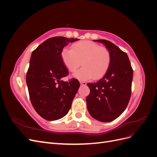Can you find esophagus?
<instances>
[{"instance_id": "1", "label": "esophagus", "mask_w": 157, "mask_h": 157, "mask_svg": "<svg viewBox=\"0 0 157 157\" xmlns=\"http://www.w3.org/2000/svg\"><path fill=\"white\" fill-rule=\"evenodd\" d=\"M80 85H82V86H85V85H86V82L84 81H80Z\"/></svg>"}]
</instances>
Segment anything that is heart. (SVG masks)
<instances>
[{
    "mask_svg": "<svg viewBox=\"0 0 157 157\" xmlns=\"http://www.w3.org/2000/svg\"><path fill=\"white\" fill-rule=\"evenodd\" d=\"M72 49L64 48L61 52V58L65 67L70 72H75L81 65L82 67L73 77L80 80L92 78L98 79L104 76L111 64V54L105 47L95 42L82 40L75 42Z\"/></svg>",
    "mask_w": 157,
    "mask_h": 157,
    "instance_id": "heart-1",
    "label": "heart"
}]
</instances>
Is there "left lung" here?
I'll return each mask as SVG.
<instances>
[{
	"label": "left lung",
	"instance_id": "left-lung-1",
	"mask_svg": "<svg viewBox=\"0 0 157 157\" xmlns=\"http://www.w3.org/2000/svg\"><path fill=\"white\" fill-rule=\"evenodd\" d=\"M106 46L111 54V64L104 77L88 83L86 97L90 115L99 121H113L124 111L131 96L133 69L128 55L107 40H94Z\"/></svg>",
	"mask_w": 157,
	"mask_h": 157
}]
</instances>
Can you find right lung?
Wrapping results in <instances>:
<instances>
[{
  "mask_svg": "<svg viewBox=\"0 0 157 157\" xmlns=\"http://www.w3.org/2000/svg\"><path fill=\"white\" fill-rule=\"evenodd\" d=\"M78 39L50 38L32 52L26 82L30 100L36 112L47 121H56L67 115L80 87L78 80H61L68 70L61 52L69 42Z\"/></svg>",
  "mask_w": 157,
  "mask_h": 157,
  "instance_id": "right-lung-1",
  "label": "right lung"
}]
</instances>
